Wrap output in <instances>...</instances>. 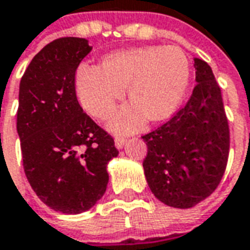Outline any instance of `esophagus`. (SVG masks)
<instances>
[{
	"instance_id": "esophagus-1",
	"label": "esophagus",
	"mask_w": 250,
	"mask_h": 250,
	"mask_svg": "<svg viewBox=\"0 0 250 250\" xmlns=\"http://www.w3.org/2000/svg\"><path fill=\"white\" fill-rule=\"evenodd\" d=\"M126 138L125 137H120V136H117V137L114 138V143H116V147H118V149H121V147L126 144Z\"/></svg>"
}]
</instances>
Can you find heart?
I'll use <instances>...</instances> for the list:
<instances>
[{
  "label": "heart",
  "instance_id": "b5f03b06",
  "mask_svg": "<svg viewBox=\"0 0 250 250\" xmlns=\"http://www.w3.org/2000/svg\"><path fill=\"white\" fill-rule=\"evenodd\" d=\"M189 74V61L180 49H126L105 56L97 69L80 67L76 92L87 113L106 120L124 97V87H127L132 105L124 107L110 126L116 132H134L145 117L161 121L177 109L187 92Z\"/></svg>",
  "mask_w": 250,
  "mask_h": 250
}]
</instances>
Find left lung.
Instances as JSON below:
<instances>
[{
    "label": "left lung",
    "instance_id": "1",
    "mask_svg": "<svg viewBox=\"0 0 250 250\" xmlns=\"http://www.w3.org/2000/svg\"><path fill=\"white\" fill-rule=\"evenodd\" d=\"M196 81L187 105L144 134V172L152 193L167 207H194L209 197L225 173L230 146L221 89L212 67L194 58Z\"/></svg>",
    "mask_w": 250,
    "mask_h": 250
}]
</instances>
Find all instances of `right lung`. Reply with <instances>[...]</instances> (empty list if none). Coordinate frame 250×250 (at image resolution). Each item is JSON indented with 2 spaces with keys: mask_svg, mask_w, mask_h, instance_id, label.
<instances>
[{
  "mask_svg": "<svg viewBox=\"0 0 250 250\" xmlns=\"http://www.w3.org/2000/svg\"><path fill=\"white\" fill-rule=\"evenodd\" d=\"M92 48L62 37L38 52L20 83L17 132L23 170L38 198L57 212L83 213L103 197L113 137L83 112L76 70Z\"/></svg>",
  "mask_w": 250,
  "mask_h": 250,
  "instance_id": "obj_1",
  "label": "right lung"
}]
</instances>
